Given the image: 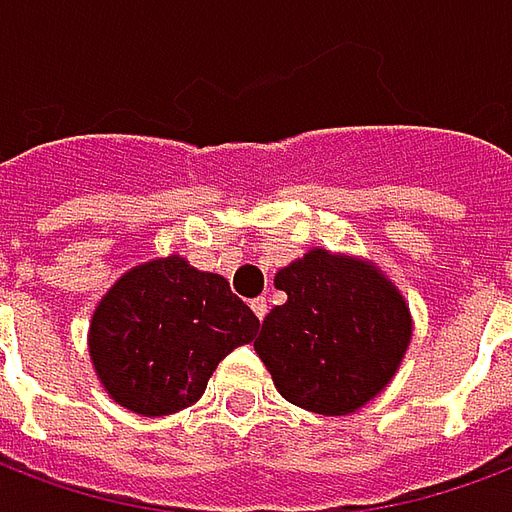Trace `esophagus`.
Returning a JSON list of instances; mask_svg holds the SVG:
<instances>
[{"instance_id":"34e87169","label":"esophagus","mask_w":512,"mask_h":512,"mask_svg":"<svg viewBox=\"0 0 512 512\" xmlns=\"http://www.w3.org/2000/svg\"><path fill=\"white\" fill-rule=\"evenodd\" d=\"M249 307H252V312H255L257 318H260V321H263V318H266V312H268V301L263 299V296H260V299H252L249 301Z\"/></svg>"}]
</instances>
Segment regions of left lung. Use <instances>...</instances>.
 <instances>
[{"mask_svg": "<svg viewBox=\"0 0 512 512\" xmlns=\"http://www.w3.org/2000/svg\"><path fill=\"white\" fill-rule=\"evenodd\" d=\"M274 285L288 301L266 315L255 351L282 397L340 417L389 384L411 340V318L384 274L312 249Z\"/></svg>", "mask_w": 512, "mask_h": 512, "instance_id": "obj_1", "label": "left lung"}]
</instances>
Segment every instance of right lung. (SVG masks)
<instances>
[{"mask_svg":"<svg viewBox=\"0 0 512 512\" xmlns=\"http://www.w3.org/2000/svg\"><path fill=\"white\" fill-rule=\"evenodd\" d=\"M257 329L227 279L172 255L117 279L93 315L90 356L120 406L164 417L197 403L216 365Z\"/></svg>","mask_w":512,"mask_h":512,"instance_id":"1","label":"right lung"}]
</instances>
